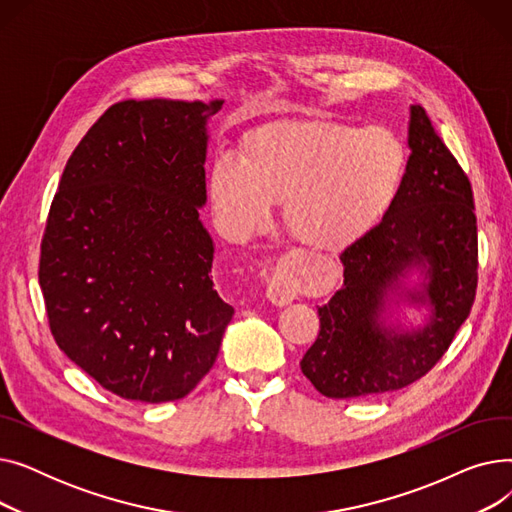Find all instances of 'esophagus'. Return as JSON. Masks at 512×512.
Segmentation results:
<instances>
[{"label":"esophagus","mask_w":512,"mask_h":512,"mask_svg":"<svg viewBox=\"0 0 512 512\" xmlns=\"http://www.w3.org/2000/svg\"><path fill=\"white\" fill-rule=\"evenodd\" d=\"M294 297H297V290H294V284L288 276L274 274L270 280H267V299H270L276 307L290 305Z\"/></svg>","instance_id":"1"}]
</instances>
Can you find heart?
<instances>
[{
	"label": "heart",
	"mask_w": 512,
	"mask_h": 512,
	"mask_svg": "<svg viewBox=\"0 0 512 512\" xmlns=\"http://www.w3.org/2000/svg\"><path fill=\"white\" fill-rule=\"evenodd\" d=\"M402 170L405 149L386 128L288 120L249 132L240 159L215 157L209 199L234 240L263 230L284 201V224L301 245L340 251L380 222Z\"/></svg>",
	"instance_id": "obj_1"
}]
</instances>
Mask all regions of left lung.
<instances>
[{"mask_svg": "<svg viewBox=\"0 0 512 512\" xmlns=\"http://www.w3.org/2000/svg\"><path fill=\"white\" fill-rule=\"evenodd\" d=\"M405 176L382 222L340 255L344 280L319 307L301 361L328 398L400 390L432 369L469 317L477 288L471 184L421 105L409 107ZM413 308L421 322L404 324Z\"/></svg>", "mask_w": 512, "mask_h": 512, "instance_id": "1", "label": "left lung"}]
</instances>
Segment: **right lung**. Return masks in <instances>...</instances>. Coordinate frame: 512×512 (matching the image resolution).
I'll return each mask as SVG.
<instances>
[{"mask_svg": "<svg viewBox=\"0 0 512 512\" xmlns=\"http://www.w3.org/2000/svg\"><path fill=\"white\" fill-rule=\"evenodd\" d=\"M222 99L120 101L53 197L39 284L64 355L126 400H178L213 367L234 309L213 288L207 122Z\"/></svg>", "mask_w": 512, "mask_h": 512, "instance_id": "right-lung-1", "label": "right lung"}]
</instances>
